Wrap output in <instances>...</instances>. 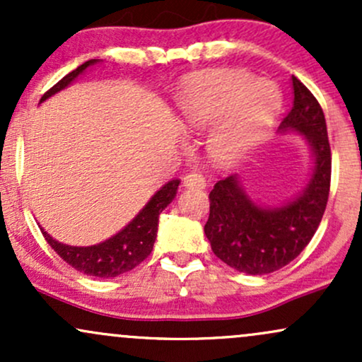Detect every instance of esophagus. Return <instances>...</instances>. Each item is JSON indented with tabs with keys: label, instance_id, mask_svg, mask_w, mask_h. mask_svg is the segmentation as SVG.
Returning <instances> with one entry per match:
<instances>
[{
	"label": "esophagus",
	"instance_id": "esophagus-1",
	"mask_svg": "<svg viewBox=\"0 0 362 362\" xmlns=\"http://www.w3.org/2000/svg\"><path fill=\"white\" fill-rule=\"evenodd\" d=\"M184 185L187 189H204L206 187V178L201 172H192L189 175L184 177Z\"/></svg>",
	"mask_w": 362,
	"mask_h": 362
}]
</instances>
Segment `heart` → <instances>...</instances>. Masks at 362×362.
<instances>
[{"label": "heart", "instance_id": "heart-1", "mask_svg": "<svg viewBox=\"0 0 362 362\" xmlns=\"http://www.w3.org/2000/svg\"><path fill=\"white\" fill-rule=\"evenodd\" d=\"M180 117L187 131L204 132L207 151L219 163L242 156L253 146L281 107L272 83L238 69L199 74L182 91Z\"/></svg>", "mask_w": 362, "mask_h": 362}]
</instances>
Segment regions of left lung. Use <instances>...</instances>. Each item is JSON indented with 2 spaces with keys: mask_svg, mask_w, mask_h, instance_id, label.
I'll return each mask as SVG.
<instances>
[{
  "mask_svg": "<svg viewBox=\"0 0 362 362\" xmlns=\"http://www.w3.org/2000/svg\"><path fill=\"white\" fill-rule=\"evenodd\" d=\"M294 102L281 129L308 139L315 170L308 187L289 204L265 209L248 199L235 175L224 177L209 194L204 233L214 255L240 272L262 276L288 265L305 250L325 213L332 177L327 122L313 93L293 76Z\"/></svg>",
  "mask_w": 362,
  "mask_h": 362,
  "instance_id": "left-lung-1",
  "label": "left lung"
}]
</instances>
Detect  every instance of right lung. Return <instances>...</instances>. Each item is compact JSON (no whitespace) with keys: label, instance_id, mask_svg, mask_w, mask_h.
Returning <instances> with one entry per match:
<instances>
[{"label":"right lung","instance_id":"right-lung-1","mask_svg":"<svg viewBox=\"0 0 362 362\" xmlns=\"http://www.w3.org/2000/svg\"><path fill=\"white\" fill-rule=\"evenodd\" d=\"M95 62H97V59L83 62L74 71L66 74L52 88L45 91L40 102H44L45 98H49L56 91L66 88L78 74H81ZM178 184H180V180H170L168 184H165L122 231H119L117 235L105 240V242L91 245V247H71V245L56 242L45 231H42L45 242L51 245L52 250L66 264H69L76 271L86 274V276L115 277L132 271L151 253L156 240L158 218H160L161 211L173 201Z\"/></svg>","mask_w":362,"mask_h":362}]
</instances>
